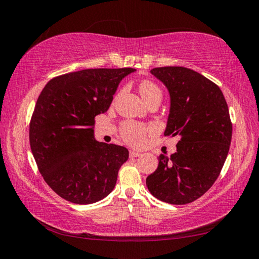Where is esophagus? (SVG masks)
I'll use <instances>...</instances> for the list:
<instances>
[{"mask_svg": "<svg viewBox=\"0 0 259 259\" xmlns=\"http://www.w3.org/2000/svg\"><path fill=\"white\" fill-rule=\"evenodd\" d=\"M129 155H130V157H138V156H140V155H142V154H140L139 152H136V151H130Z\"/></svg>", "mask_w": 259, "mask_h": 259, "instance_id": "obj_1", "label": "esophagus"}]
</instances>
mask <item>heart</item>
Returning a JSON list of instances; mask_svg holds the SVG:
<instances>
[{
	"label": "heart",
	"mask_w": 259,
	"mask_h": 259,
	"mask_svg": "<svg viewBox=\"0 0 259 259\" xmlns=\"http://www.w3.org/2000/svg\"><path fill=\"white\" fill-rule=\"evenodd\" d=\"M139 93L143 99L147 104L152 102H160L162 100V90L154 82L144 80L139 84ZM147 128L144 124L136 123V122H124L121 126V136L126 143L134 146H140L144 143Z\"/></svg>",
	"instance_id": "b5f03b06"
}]
</instances>
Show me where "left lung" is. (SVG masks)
I'll use <instances>...</instances> for the list:
<instances>
[{
    "label": "left lung",
    "mask_w": 259,
    "mask_h": 259,
    "mask_svg": "<svg viewBox=\"0 0 259 259\" xmlns=\"http://www.w3.org/2000/svg\"><path fill=\"white\" fill-rule=\"evenodd\" d=\"M151 73L170 95L164 136H178L179 142L176 153L159 156L146 185L163 202L191 203L212 186L225 163L232 139L229 107L219 87L193 69L166 66Z\"/></svg>",
    "instance_id": "left-lung-1"
}]
</instances>
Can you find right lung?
Instances as JSON below:
<instances>
[{
	"label": "right lung",
	"instance_id": "obj_1",
	"mask_svg": "<svg viewBox=\"0 0 259 259\" xmlns=\"http://www.w3.org/2000/svg\"><path fill=\"white\" fill-rule=\"evenodd\" d=\"M134 68H91L54 77L38 96L29 144L43 179L76 204L103 200L115 187L129 152L94 137L95 117L109 108L121 80Z\"/></svg>",
	"mask_w": 259,
	"mask_h": 259
}]
</instances>
